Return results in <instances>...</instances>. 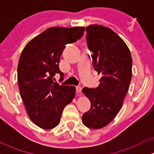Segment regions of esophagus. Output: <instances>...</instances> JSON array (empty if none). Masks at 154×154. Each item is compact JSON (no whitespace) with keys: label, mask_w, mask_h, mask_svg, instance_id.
<instances>
[{"label":"esophagus","mask_w":154,"mask_h":154,"mask_svg":"<svg viewBox=\"0 0 154 154\" xmlns=\"http://www.w3.org/2000/svg\"><path fill=\"white\" fill-rule=\"evenodd\" d=\"M76 91H77V93H81L82 91V88L80 86H77L76 87Z\"/></svg>","instance_id":"34e87169"}]
</instances>
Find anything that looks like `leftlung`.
Here are the masks:
<instances>
[{"mask_svg":"<svg viewBox=\"0 0 154 154\" xmlns=\"http://www.w3.org/2000/svg\"><path fill=\"white\" fill-rule=\"evenodd\" d=\"M86 29L92 65L101 77L96 88H83L91 108L82 120L88 128L100 129L115 119L123 105L131 81L133 60L124 40L110 28L91 24Z\"/></svg>","mask_w":154,"mask_h":154,"instance_id":"left-lung-1","label":"left lung"}]
</instances>
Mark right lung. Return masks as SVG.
<instances>
[{
	"mask_svg": "<svg viewBox=\"0 0 154 154\" xmlns=\"http://www.w3.org/2000/svg\"><path fill=\"white\" fill-rule=\"evenodd\" d=\"M84 27L48 28L29 42L18 65L21 97L30 120L40 128L53 129L60 124L63 109L75 96V87L60 85L53 79L63 78L59 68L67 44L81 38Z\"/></svg>",
	"mask_w": 154,
	"mask_h": 154,
	"instance_id": "add662e5",
	"label": "right lung"
}]
</instances>
